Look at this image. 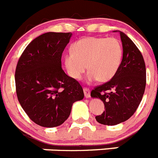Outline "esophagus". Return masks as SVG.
<instances>
[{
  "instance_id": "obj_1",
  "label": "esophagus",
  "mask_w": 158,
  "mask_h": 158,
  "mask_svg": "<svg viewBox=\"0 0 158 158\" xmlns=\"http://www.w3.org/2000/svg\"><path fill=\"white\" fill-rule=\"evenodd\" d=\"M83 92H84L85 97L87 98H90V90L88 88H84L83 89Z\"/></svg>"
}]
</instances>
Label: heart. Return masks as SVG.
Instances as JSON below:
<instances>
[{
    "label": "heart",
    "mask_w": 158,
    "mask_h": 158,
    "mask_svg": "<svg viewBox=\"0 0 158 158\" xmlns=\"http://www.w3.org/2000/svg\"><path fill=\"white\" fill-rule=\"evenodd\" d=\"M71 49L64 57L68 74L72 79H79L87 68L89 83L110 80L123 60L122 45L114 37L83 38L76 41Z\"/></svg>",
    "instance_id": "b5f03b06"
}]
</instances>
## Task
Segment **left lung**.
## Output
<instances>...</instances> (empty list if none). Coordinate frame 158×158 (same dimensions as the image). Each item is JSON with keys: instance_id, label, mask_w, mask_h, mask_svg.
I'll return each mask as SVG.
<instances>
[{"instance_id": "obj_1", "label": "left lung", "mask_w": 158, "mask_h": 158, "mask_svg": "<svg viewBox=\"0 0 158 158\" xmlns=\"http://www.w3.org/2000/svg\"><path fill=\"white\" fill-rule=\"evenodd\" d=\"M118 32L123 51L120 67L109 82L95 87L90 93L92 98L102 100L106 108L102 114L96 116V121L107 126L123 123L134 114L142 101L146 83L142 53L124 32Z\"/></svg>"}]
</instances>
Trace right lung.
Segmentation results:
<instances>
[{
    "label": "right lung",
    "instance_id": "obj_1",
    "mask_svg": "<svg viewBox=\"0 0 158 158\" xmlns=\"http://www.w3.org/2000/svg\"><path fill=\"white\" fill-rule=\"evenodd\" d=\"M71 35V32L42 34L26 47L16 65L19 102L30 119L41 127L63 124L74 102L84 97L81 85L62 69L61 57Z\"/></svg>",
    "mask_w": 158,
    "mask_h": 158
}]
</instances>
